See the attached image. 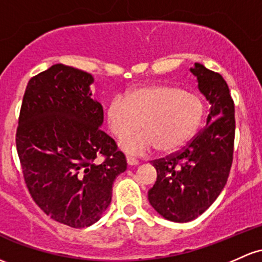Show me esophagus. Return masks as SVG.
Masks as SVG:
<instances>
[{"mask_svg":"<svg viewBox=\"0 0 262 262\" xmlns=\"http://www.w3.org/2000/svg\"><path fill=\"white\" fill-rule=\"evenodd\" d=\"M126 163H128V165H137L138 160L130 155H126Z\"/></svg>","mask_w":262,"mask_h":262,"instance_id":"34e87169","label":"esophagus"}]
</instances>
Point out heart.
<instances>
[{"label": "heart", "instance_id": "obj_1", "mask_svg": "<svg viewBox=\"0 0 262 262\" xmlns=\"http://www.w3.org/2000/svg\"><path fill=\"white\" fill-rule=\"evenodd\" d=\"M204 104L195 94L173 85H145L126 96L109 100L105 118L111 133L122 139L139 130L145 133L124 138L120 146L139 154L155 146L159 153H173L189 142L199 129Z\"/></svg>", "mask_w": 262, "mask_h": 262}]
</instances>
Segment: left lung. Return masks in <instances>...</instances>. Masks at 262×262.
Masks as SVG:
<instances>
[{"label":"left lung","instance_id":"8db88e82","mask_svg":"<svg viewBox=\"0 0 262 262\" xmlns=\"http://www.w3.org/2000/svg\"><path fill=\"white\" fill-rule=\"evenodd\" d=\"M190 71L211 104L208 124L180 150L151 160L157 182L148 191L150 205L175 223L195 219L216 200L234 159L235 105L228 84L199 63Z\"/></svg>","mask_w":262,"mask_h":262}]
</instances>
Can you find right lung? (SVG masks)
Listing matches in <instances>:
<instances>
[{
    "mask_svg": "<svg viewBox=\"0 0 262 262\" xmlns=\"http://www.w3.org/2000/svg\"><path fill=\"white\" fill-rule=\"evenodd\" d=\"M92 83L87 72L61 63L32 77L16 132L33 201L51 219L74 229L100 219L114 180L126 169L125 155L100 129L103 107L91 98Z\"/></svg>",
    "mask_w": 262,
    "mask_h": 262,
    "instance_id": "obj_1",
    "label": "right lung"
}]
</instances>
